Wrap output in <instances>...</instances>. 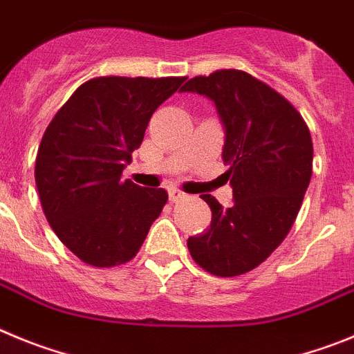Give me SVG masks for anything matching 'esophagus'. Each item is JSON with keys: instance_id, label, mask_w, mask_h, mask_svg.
I'll return each instance as SVG.
<instances>
[{"instance_id": "34e87169", "label": "esophagus", "mask_w": 354, "mask_h": 354, "mask_svg": "<svg viewBox=\"0 0 354 354\" xmlns=\"http://www.w3.org/2000/svg\"><path fill=\"white\" fill-rule=\"evenodd\" d=\"M185 197H187V196H185V192H181V190H176V189L169 190V199L173 201V203H174V201L185 199Z\"/></svg>"}]
</instances>
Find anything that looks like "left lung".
Wrapping results in <instances>:
<instances>
[{"mask_svg":"<svg viewBox=\"0 0 354 354\" xmlns=\"http://www.w3.org/2000/svg\"><path fill=\"white\" fill-rule=\"evenodd\" d=\"M215 102L225 130L222 158L231 208L209 194L212 224L187 240L190 256L216 277L259 266L291 231L312 176V138L291 102L243 70L197 75L181 88Z\"/></svg>","mask_w":354,"mask_h":354,"instance_id":"1","label":"left lung"}]
</instances>
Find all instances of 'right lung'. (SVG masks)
<instances>
[{
	"instance_id": "1",
	"label": "right lung",
	"mask_w": 354,
	"mask_h": 354,
	"mask_svg": "<svg viewBox=\"0 0 354 354\" xmlns=\"http://www.w3.org/2000/svg\"><path fill=\"white\" fill-rule=\"evenodd\" d=\"M185 77H95L54 114L35 181L47 222L82 263L111 268L139 252L167 203L164 189L122 180L151 114Z\"/></svg>"
}]
</instances>
